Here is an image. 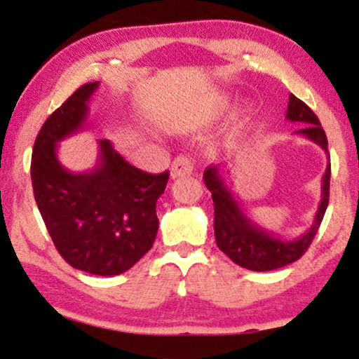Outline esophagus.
<instances>
[{
	"instance_id": "34e87169",
	"label": "esophagus",
	"mask_w": 359,
	"mask_h": 359,
	"mask_svg": "<svg viewBox=\"0 0 359 359\" xmlns=\"http://www.w3.org/2000/svg\"><path fill=\"white\" fill-rule=\"evenodd\" d=\"M192 170H194V163H192L191 156H177L175 160H173L170 173H172V177L175 179V177L189 175V173H192Z\"/></svg>"
}]
</instances>
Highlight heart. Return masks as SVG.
<instances>
[{"label":"heart","mask_w":359,"mask_h":359,"mask_svg":"<svg viewBox=\"0 0 359 359\" xmlns=\"http://www.w3.org/2000/svg\"><path fill=\"white\" fill-rule=\"evenodd\" d=\"M225 104H227V100H225V97H222V100L218 101V107H225Z\"/></svg>","instance_id":"heart-1"}]
</instances>
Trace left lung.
Listing matches in <instances>:
<instances>
[{"instance_id": "left-lung-1", "label": "left lung", "mask_w": 359, "mask_h": 359, "mask_svg": "<svg viewBox=\"0 0 359 359\" xmlns=\"http://www.w3.org/2000/svg\"><path fill=\"white\" fill-rule=\"evenodd\" d=\"M285 118L290 120V122L304 123L303 129L297 130L296 134L304 135V137L318 144L329 154V148H327L329 142H327L325 130L320 126L318 116L311 111V108L306 103L297 100L294 94L289 96ZM203 179H205L206 187L211 192V199H213L215 205L213 229L217 246L233 263H237L243 269L252 271L277 270L299 259L306 252L309 244H311L316 232H318L323 215H325L327 206H329L330 156L322 179V201H320L318 210H316L313 225L308 229V232H304L303 236L292 241L280 239L273 232L259 227L244 213L239 203L236 201L233 194L230 192L227 184H225L220 167L211 165L205 170Z\"/></svg>"}]
</instances>
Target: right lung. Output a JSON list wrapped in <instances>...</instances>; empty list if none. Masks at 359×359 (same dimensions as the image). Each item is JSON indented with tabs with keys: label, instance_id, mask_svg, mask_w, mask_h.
<instances>
[{
	"label": "right lung",
	"instance_id": "1",
	"mask_svg": "<svg viewBox=\"0 0 359 359\" xmlns=\"http://www.w3.org/2000/svg\"><path fill=\"white\" fill-rule=\"evenodd\" d=\"M100 82L81 86L43 123L32 149L34 198L53 244L74 269L120 275L149 251L158 232L156 201L168 172H142L100 139V158L89 172H69L56 146L84 127L88 103Z\"/></svg>",
	"mask_w": 359,
	"mask_h": 359
}]
</instances>
